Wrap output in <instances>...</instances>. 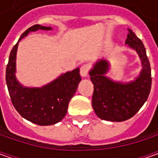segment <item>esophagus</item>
Segmentation results:
<instances>
[{
  "label": "esophagus",
  "instance_id": "esophagus-1",
  "mask_svg": "<svg viewBox=\"0 0 158 158\" xmlns=\"http://www.w3.org/2000/svg\"><path fill=\"white\" fill-rule=\"evenodd\" d=\"M89 69H90V67H89V64H83V65H82V67H81V69H80L81 76H83V77L88 76Z\"/></svg>",
  "mask_w": 158,
  "mask_h": 158
}]
</instances>
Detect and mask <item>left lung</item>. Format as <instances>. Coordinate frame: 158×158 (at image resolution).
I'll list each match as a JSON object with an SVG mask.
<instances>
[{"label": "left lung", "instance_id": "left-lung-1", "mask_svg": "<svg viewBox=\"0 0 158 158\" xmlns=\"http://www.w3.org/2000/svg\"><path fill=\"white\" fill-rule=\"evenodd\" d=\"M126 44L135 49L142 60L143 70L135 81L129 83L114 82L105 76L108 62L101 60L89 72L94 84L92 107L96 114L109 121H124L132 118L148 99L151 89V69L144 45L131 30H127Z\"/></svg>", "mask_w": 158, "mask_h": 158}]
</instances>
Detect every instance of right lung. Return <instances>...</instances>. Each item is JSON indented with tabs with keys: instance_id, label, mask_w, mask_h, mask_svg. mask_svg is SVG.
<instances>
[{
	"instance_id": "right-lung-1",
	"label": "right lung",
	"mask_w": 158,
	"mask_h": 158,
	"mask_svg": "<svg viewBox=\"0 0 158 158\" xmlns=\"http://www.w3.org/2000/svg\"><path fill=\"white\" fill-rule=\"evenodd\" d=\"M37 30L48 31L51 27L35 24L22 34L18 42L30 31ZM18 42L10 52L6 69V82L13 106L22 117L35 124L48 126L60 122L66 115L70 99L82 80L80 69L68 72L42 88H23L15 76Z\"/></svg>"
}]
</instances>
